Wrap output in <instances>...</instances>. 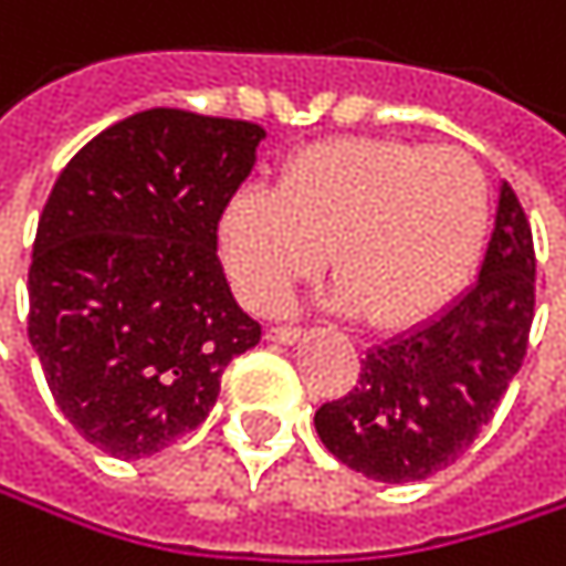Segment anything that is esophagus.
I'll list each match as a JSON object with an SVG mask.
<instances>
[{"instance_id": "34e87169", "label": "esophagus", "mask_w": 566, "mask_h": 566, "mask_svg": "<svg viewBox=\"0 0 566 566\" xmlns=\"http://www.w3.org/2000/svg\"><path fill=\"white\" fill-rule=\"evenodd\" d=\"M264 338H268V342H281V345H292V342L302 338V328H292V325H271V328H264Z\"/></svg>"}]
</instances>
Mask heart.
I'll list each match as a JSON object with an SVG mask.
<instances>
[{
	"label": "heart",
	"instance_id": "b5f03b06",
	"mask_svg": "<svg viewBox=\"0 0 566 566\" xmlns=\"http://www.w3.org/2000/svg\"><path fill=\"white\" fill-rule=\"evenodd\" d=\"M488 234V178L461 148L335 138L285 158L274 188L241 185L218 214L238 298L281 308L328 264L342 302L401 332L434 318L468 281Z\"/></svg>",
	"mask_w": 566,
	"mask_h": 566
}]
</instances>
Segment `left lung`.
<instances>
[{"mask_svg":"<svg viewBox=\"0 0 566 566\" xmlns=\"http://www.w3.org/2000/svg\"><path fill=\"white\" fill-rule=\"evenodd\" d=\"M534 238L501 185L474 289L424 328L365 355L355 388L315 411L322 444L352 471L408 484L454 464L521 371L534 322Z\"/></svg>","mask_w":566,"mask_h":566,"instance_id":"obj_1","label":"left lung"}]
</instances>
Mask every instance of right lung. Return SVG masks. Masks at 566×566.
I'll use <instances>...</instances> for the list:
<instances>
[{
	"label": "right lung",
	"instance_id": "1",
	"mask_svg": "<svg viewBox=\"0 0 566 566\" xmlns=\"http://www.w3.org/2000/svg\"><path fill=\"white\" fill-rule=\"evenodd\" d=\"M264 128L181 108L135 112L62 168L29 264V342L75 431L148 458L195 431L231 358L254 348L218 261V214Z\"/></svg>",
	"mask_w": 566,
	"mask_h": 566
}]
</instances>
